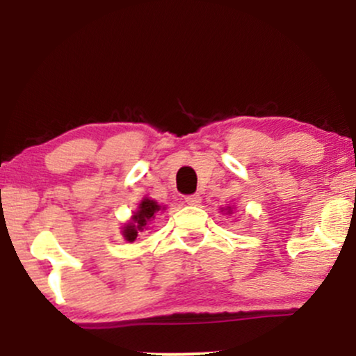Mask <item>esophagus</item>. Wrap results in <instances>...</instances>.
Here are the masks:
<instances>
[{
	"mask_svg": "<svg viewBox=\"0 0 356 356\" xmlns=\"http://www.w3.org/2000/svg\"><path fill=\"white\" fill-rule=\"evenodd\" d=\"M184 202H186L188 206H199V204H201V196H199V194H191V196L184 197Z\"/></svg>",
	"mask_w": 356,
	"mask_h": 356,
	"instance_id": "esophagus-1",
	"label": "esophagus"
}]
</instances>
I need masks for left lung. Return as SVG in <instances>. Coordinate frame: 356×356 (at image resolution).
I'll use <instances>...</instances> for the list:
<instances>
[{"label": "left lung", "instance_id": "8db88e82", "mask_svg": "<svg viewBox=\"0 0 356 356\" xmlns=\"http://www.w3.org/2000/svg\"><path fill=\"white\" fill-rule=\"evenodd\" d=\"M233 211H235V207H233V206H225V207H222V212L228 213V216H230V213H233Z\"/></svg>", "mask_w": 356, "mask_h": 356}]
</instances>
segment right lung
Listing matches in <instances>:
<instances>
[{
	"instance_id": "right-lung-1",
	"label": "right lung",
	"mask_w": 356,
	"mask_h": 356,
	"mask_svg": "<svg viewBox=\"0 0 356 356\" xmlns=\"http://www.w3.org/2000/svg\"><path fill=\"white\" fill-rule=\"evenodd\" d=\"M165 206H160L157 201L150 197H143V201L138 204V209L136 212H133V216L128 222L121 227V235L128 243L136 241V238L140 232L147 230V227L152 223V220L157 216L159 212L165 211Z\"/></svg>"
}]
</instances>
